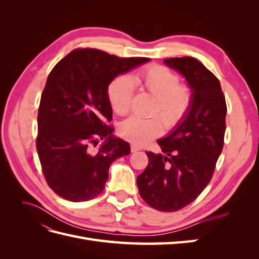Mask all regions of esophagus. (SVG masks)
<instances>
[{
    "label": "esophagus",
    "instance_id": "34e87169",
    "mask_svg": "<svg viewBox=\"0 0 259 259\" xmlns=\"http://www.w3.org/2000/svg\"><path fill=\"white\" fill-rule=\"evenodd\" d=\"M140 149H142V148H140L138 145H135V144H132V145H131V150H132V152L139 151Z\"/></svg>",
    "mask_w": 259,
    "mask_h": 259
}]
</instances>
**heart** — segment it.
Returning <instances> with one entry per match:
<instances>
[{"label": "heart", "instance_id": "heart-1", "mask_svg": "<svg viewBox=\"0 0 259 259\" xmlns=\"http://www.w3.org/2000/svg\"><path fill=\"white\" fill-rule=\"evenodd\" d=\"M134 84L155 97L152 113L160 114L167 127L183 122L191 110L194 95L190 86L180 84L179 75L169 68L151 65L131 79L125 75L117 76L109 85L108 98L116 114L126 115L130 112ZM161 120L158 115L149 119L132 116L121 123L119 133L128 142L144 145L163 132Z\"/></svg>", "mask_w": 259, "mask_h": 259}]
</instances>
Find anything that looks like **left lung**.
Wrapping results in <instances>:
<instances>
[{"instance_id":"1","label":"left lung","mask_w":259,"mask_h":259,"mask_svg":"<svg viewBox=\"0 0 259 259\" xmlns=\"http://www.w3.org/2000/svg\"><path fill=\"white\" fill-rule=\"evenodd\" d=\"M164 62L186 77L193 105L185 120L158 140L162 153L146 152L149 163L137 186L149 206L176 211L197 199L213 177L224 147L227 105L219 80L198 59L175 57Z\"/></svg>"}]
</instances>
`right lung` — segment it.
Here are the masks:
<instances>
[{"label":"right lung","instance_id":"obj_1","mask_svg":"<svg viewBox=\"0 0 259 259\" xmlns=\"http://www.w3.org/2000/svg\"><path fill=\"white\" fill-rule=\"evenodd\" d=\"M149 58H120L96 49H76L53 68L37 113L36 150L51 189L71 202L92 200L105 189L111 163L131 153L112 136L108 86ZM105 143L97 151L99 139Z\"/></svg>","mask_w":259,"mask_h":259}]
</instances>
